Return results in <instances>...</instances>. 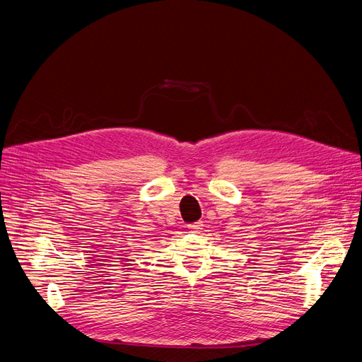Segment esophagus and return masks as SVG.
I'll return each mask as SVG.
<instances>
[{"label": "esophagus", "mask_w": 362, "mask_h": 362, "mask_svg": "<svg viewBox=\"0 0 362 362\" xmlns=\"http://www.w3.org/2000/svg\"><path fill=\"white\" fill-rule=\"evenodd\" d=\"M187 228H189L191 232H199L202 229V222H195V223H191L187 225Z\"/></svg>", "instance_id": "34e87169"}]
</instances>
